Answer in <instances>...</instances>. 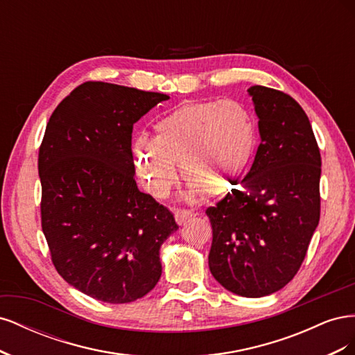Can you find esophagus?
Returning <instances> with one entry per match:
<instances>
[{
    "label": "esophagus",
    "mask_w": 355,
    "mask_h": 355,
    "mask_svg": "<svg viewBox=\"0 0 355 355\" xmlns=\"http://www.w3.org/2000/svg\"><path fill=\"white\" fill-rule=\"evenodd\" d=\"M175 218H176V222L179 225H182V223H185L189 218H192V211L185 210V209H176L175 210Z\"/></svg>",
    "instance_id": "34e87169"
}]
</instances>
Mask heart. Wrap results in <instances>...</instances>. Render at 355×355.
I'll return each instance as SVG.
<instances>
[{"label":"heart","instance_id":"heart-1","mask_svg":"<svg viewBox=\"0 0 355 355\" xmlns=\"http://www.w3.org/2000/svg\"><path fill=\"white\" fill-rule=\"evenodd\" d=\"M259 146V127L249 106L239 101L188 102L154 125V136L135 142V164L153 196L168 194L178 179L176 163L191 192L223 196L249 175Z\"/></svg>","mask_w":355,"mask_h":355}]
</instances>
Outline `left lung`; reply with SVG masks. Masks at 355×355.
<instances>
[{"label":"left lung","instance_id":"1","mask_svg":"<svg viewBox=\"0 0 355 355\" xmlns=\"http://www.w3.org/2000/svg\"><path fill=\"white\" fill-rule=\"evenodd\" d=\"M261 144L249 175L206 210L211 275L230 292L261 297L283 288L302 265L320 220L321 155L292 96L253 85Z\"/></svg>","mask_w":355,"mask_h":355}]
</instances>
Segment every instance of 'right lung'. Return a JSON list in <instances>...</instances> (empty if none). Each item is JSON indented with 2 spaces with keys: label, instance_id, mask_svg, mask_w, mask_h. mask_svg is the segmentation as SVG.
<instances>
[{
  "label": "right lung",
  "instance_id": "add662e5",
  "mask_svg": "<svg viewBox=\"0 0 355 355\" xmlns=\"http://www.w3.org/2000/svg\"><path fill=\"white\" fill-rule=\"evenodd\" d=\"M167 94L102 81L73 89L53 111L38 153L41 227L59 275L106 304L151 292L159 247L178 223L137 189L133 124Z\"/></svg>",
  "mask_w": 355,
  "mask_h": 355
}]
</instances>
